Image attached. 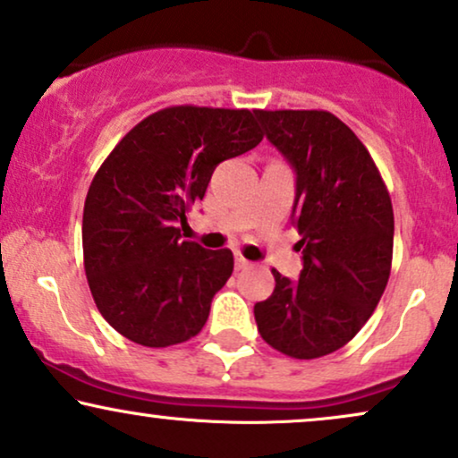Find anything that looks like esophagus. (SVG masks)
Wrapping results in <instances>:
<instances>
[{
    "label": "esophagus",
    "mask_w": 458,
    "mask_h": 458,
    "mask_svg": "<svg viewBox=\"0 0 458 458\" xmlns=\"http://www.w3.org/2000/svg\"><path fill=\"white\" fill-rule=\"evenodd\" d=\"M234 267H236V271H245V268L251 267V262L245 260V258L241 256V253H236V256H234Z\"/></svg>",
    "instance_id": "esophagus-1"
}]
</instances>
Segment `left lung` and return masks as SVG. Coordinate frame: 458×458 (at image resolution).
<instances>
[{"label": "left lung", "mask_w": 458, "mask_h": 458, "mask_svg": "<svg viewBox=\"0 0 458 458\" xmlns=\"http://www.w3.org/2000/svg\"><path fill=\"white\" fill-rule=\"evenodd\" d=\"M268 142L296 173L292 224L299 282L273 271L275 290L256 302L262 339L311 360L344 348L382 299L393 262L394 215L369 151L327 110H253Z\"/></svg>", "instance_id": "1"}]
</instances>
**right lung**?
I'll return each instance as SVG.
<instances>
[{
    "label": "right lung",
    "mask_w": 458,
    "mask_h": 458,
    "mask_svg": "<svg viewBox=\"0 0 458 458\" xmlns=\"http://www.w3.org/2000/svg\"><path fill=\"white\" fill-rule=\"evenodd\" d=\"M260 140L251 110L170 106L104 159L82 211V256L98 310L125 339L168 348L205 327L234 258L183 241L178 224L205 198L215 166Z\"/></svg>",
    "instance_id": "right-lung-1"
}]
</instances>
